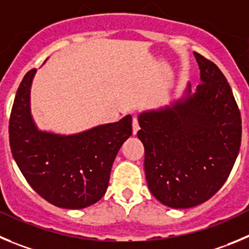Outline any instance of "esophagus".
Here are the masks:
<instances>
[{"label":"esophagus","instance_id":"esophagus-1","mask_svg":"<svg viewBox=\"0 0 249 249\" xmlns=\"http://www.w3.org/2000/svg\"><path fill=\"white\" fill-rule=\"evenodd\" d=\"M139 129H140V125H139V119L136 117L132 118V134L135 135L136 132L139 131Z\"/></svg>","mask_w":249,"mask_h":249}]
</instances>
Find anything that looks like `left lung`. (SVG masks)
I'll return each instance as SVG.
<instances>
[{
	"instance_id": "obj_1",
	"label": "left lung",
	"mask_w": 249,
	"mask_h": 249,
	"mask_svg": "<svg viewBox=\"0 0 249 249\" xmlns=\"http://www.w3.org/2000/svg\"><path fill=\"white\" fill-rule=\"evenodd\" d=\"M201 83L185 97L139 115L146 180L163 205L188 209L215 194L231 173L241 146V113L220 69L198 53Z\"/></svg>"
}]
</instances>
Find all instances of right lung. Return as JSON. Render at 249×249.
<instances>
[{"label": "right lung", "instance_id": "add662e5", "mask_svg": "<svg viewBox=\"0 0 249 249\" xmlns=\"http://www.w3.org/2000/svg\"><path fill=\"white\" fill-rule=\"evenodd\" d=\"M36 70L25 73L9 118L13 159L29 185L53 205L83 209L106 194L113 162L131 136V115L73 135L41 131L30 114Z\"/></svg>", "mask_w": 249, "mask_h": 249}]
</instances>
